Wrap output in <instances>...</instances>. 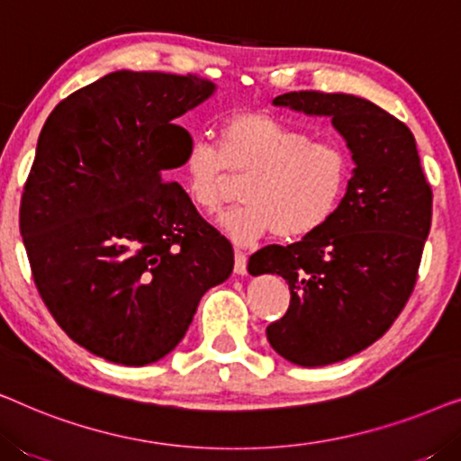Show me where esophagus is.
I'll return each instance as SVG.
<instances>
[{"label": "esophagus", "instance_id": "1", "mask_svg": "<svg viewBox=\"0 0 461 461\" xmlns=\"http://www.w3.org/2000/svg\"><path fill=\"white\" fill-rule=\"evenodd\" d=\"M235 273L245 275L248 273V256L241 249H235Z\"/></svg>", "mask_w": 461, "mask_h": 461}]
</instances>
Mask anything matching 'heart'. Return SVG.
<instances>
[{"instance_id": "1", "label": "heart", "mask_w": 461, "mask_h": 461, "mask_svg": "<svg viewBox=\"0 0 461 461\" xmlns=\"http://www.w3.org/2000/svg\"><path fill=\"white\" fill-rule=\"evenodd\" d=\"M232 176H248L243 205L220 218V229L239 245L273 235L298 241L325 229L344 203L352 159L344 144L311 138L300 125L268 113L243 111L226 117L220 149L193 138L180 163L191 203L203 213L222 205Z\"/></svg>"}]
</instances>
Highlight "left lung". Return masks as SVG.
Returning a JSON list of instances; mask_svg holds the SVG:
<instances>
[{"label":"left lung","mask_w":461,"mask_h":461,"mask_svg":"<svg viewBox=\"0 0 461 461\" xmlns=\"http://www.w3.org/2000/svg\"><path fill=\"white\" fill-rule=\"evenodd\" d=\"M273 104L331 117L355 161L325 229L287 248L267 245L248 264L254 276L281 275L292 294L285 317L267 327L270 346L289 363L323 367L374 344L405 308L430 232L432 191L411 130L369 100L289 92Z\"/></svg>","instance_id":"1"}]
</instances>
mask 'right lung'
<instances>
[{
    "label": "right lung",
    "instance_id": "1",
    "mask_svg": "<svg viewBox=\"0 0 461 461\" xmlns=\"http://www.w3.org/2000/svg\"><path fill=\"white\" fill-rule=\"evenodd\" d=\"M216 86L115 71L56 104L37 140L21 235L43 304L73 342L142 367L172 352L232 245L178 182L191 134L174 122Z\"/></svg>",
    "mask_w": 461,
    "mask_h": 461
}]
</instances>
